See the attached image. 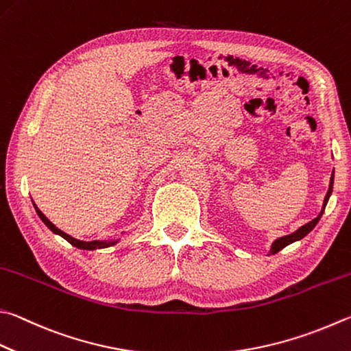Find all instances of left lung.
Instances as JSON below:
<instances>
[{"label": "left lung", "mask_w": 351, "mask_h": 351, "mask_svg": "<svg viewBox=\"0 0 351 351\" xmlns=\"http://www.w3.org/2000/svg\"><path fill=\"white\" fill-rule=\"evenodd\" d=\"M333 180H335V171H333V173H331V178H330V186H328V192H327V195H326V199H324V206H322L321 213L317 215L313 221H310V222H307V224H305V226L299 227L296 232H293L291 234H287V237L278 238V239H276V241L273 242V244H271V248H270L269 254H275V253H278L279 250H282L284 247H287V245H289V244H291V242H295V241L302 239L304 237H307V234H308L311 230H313L315 226L317 224V222H319L321 216H322V213H324V210H326V206H327V202H328V197H330L331 192H333Z\"/></svg>", "instance_id": "obj_1"}]
</instances>
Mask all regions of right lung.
I'll list each match as a JSON object with an SVG mask.
<instances>
[{
  "label": "right lung",
  "mask_w": 351,
  "mask_h": 351,
  "mask_svg": "<svg viewBox=\"0 0 351 351\" xmlns=\"http://www.w3.org/2000/svg\"><path fill=\"white\" fill-rule=\"evenodd\" d=\"M34 206H35V204H34ZM35 210H36L38 216H40V218H41V221L50 228V230H52V232L56 233V234H60V237H62L66 241H69L72 245L81 248V250H97V248H106V247L114 245V244H117V242L119 241V239H117V241H88V242H86V241L75 239V238L70 237V234H67V233H64L62 230H60L58 227H55V226L52 224V222H50V221L46 218V216H44V213H43L41 210L38 208L36 206H35Z\"/></svg>",
  "instance_id": "right-lung-1"
}]
</instances>
